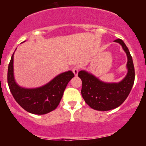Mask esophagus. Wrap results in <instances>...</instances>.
I'll use <instances>...</instances> for the list:
<instances>
[{"instance_id":"34e87169","label":"esophagus","mask_w":146,"mask_h":146,"mask_svg":"<svg viewBox=\"0 0 146 146\" xmlns=\"http://www.w3.org/2000/svg\"><path fill=\"white\" fill-rule=\"evenodd\" d=\"M72 72L74 74V75L77 76V74H78V72H79V66H75L72 68Z\"/></svg>"}]
</instances>
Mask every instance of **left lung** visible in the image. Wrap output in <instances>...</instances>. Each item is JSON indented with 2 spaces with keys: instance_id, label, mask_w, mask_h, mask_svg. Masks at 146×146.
Here are the masks:
<instances>
[{
  "instance_id": "8db88e82",
  "label": "left lung",
  "mask_w": 146,
  "mask_h": 146,
  "mask_svg": "<svg viewBox=\"0 0 146 146\" xmlns=\"http://www.w3.org/2000/svg\"><path fill=\"white\" fill-rule=\"evenodd\" d=\"M120 44L127 56V74L118 82H105L91 73L80 71L78 77L82 80L81 94L88 105L96 110L107 111L115 109L126 100L135 82V68L129 50L120 38L115 40Z\"/></svg>"
}]
</instances>
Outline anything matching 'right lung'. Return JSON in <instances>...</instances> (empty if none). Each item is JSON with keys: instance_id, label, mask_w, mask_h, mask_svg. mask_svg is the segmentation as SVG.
<instances>
[{"instance_id": "obj_1", "label": "right lung", "mask_w": 146, "mask_h": 146, "mask_svg": "<svg viewBox=\"0 0 146 146\" xmlns=\"http://www.w3.org/2000/svg\"><path fill=\"white\" fill-rule=\"evenodd\" d=\"M14 53L7 74L8 85L13 97L23 109L32 114L44 115L54 110L58 106L67 84L74 77V73L72 71L63 72L41 87H21L17 83L14 76Z\"/></svg>"}]
</instances>
